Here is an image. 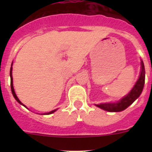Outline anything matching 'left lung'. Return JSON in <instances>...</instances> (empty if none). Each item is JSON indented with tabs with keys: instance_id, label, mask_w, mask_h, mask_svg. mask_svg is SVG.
<instances>
[{
	"instance_id": "8db88e82",
	"label": "left lung",
	"mask_w": 152,
	"mask_h": 152,
	"mask_svg": "<svg viewBox=\"0 0 152 152\" xmlns=\"http://www.w3.org/2000/svg\"><path fill=\"white\" fill-rule=\"evenodd\" d=\"M145 77V71L144 63L141 61V72L139 77L134 85L133 88L131 90L128 94L116 103H100V104H96V106L99 108L103 109L104 110L109 111V112H120V111L124 110L127 107H129L142 94V90L144 88Z\"/></svg>"
}]
</instances>
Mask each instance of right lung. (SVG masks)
I'll return each instance as SVG.
<instances>
[{"label":"right lung","instance_id":"1","mask_svg":"<svg viewBox=\"0 0 152 152\" xmlns=\"http://www.w3.org/2000/svg\"><path fill=\"white\" fill-rule=\"evenodd\" d=\"M10 87H11V91H12V94H13V96H14V98H15V100H17V102H18L19 103H20V104H22L23 106H24L23 104L22 103L20 102V100H19L18 97L17 96V95H16V93L15 91H14V89H13V77H12V65H11V68H10ZM24 107H26V106H24ZM57 110H54L51 111V112H49V113H45V115H49V114H52L53 113H55L56 111Z\"/></svg>","mask_w":152,"mask_h":152}]
</instances>
